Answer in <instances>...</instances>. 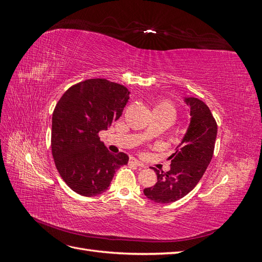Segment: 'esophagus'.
<instances>
[{"mask_svg":"<svg viewBox=\"0 0 262 262\" xmlns=\"http://www.w3.org/2000/svg\"><path fill=\"white\" fill-rule=\"evenodd\" d=\"M129 163H130V164H132V165H136V166H138V167H140V168H144V167H145V165H144L143 163H141L140 161H138L137 158H134V157H131V158H130Z\"/></svg>","mask_w":262,"mask_h":262,"instance_id":"1","label":"esophagus"}]
</instances>
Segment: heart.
I'll use <instances>...</instances> for the list:
<instances>
[{
  "label": "heart",
  "instance_id": "obj_1",
  "mask_svg": "<svg viewBox=\"0 0 262 262\" xmlns=\"http://www.w3.org/2000/svg\"><path fill=\"white\" fill-rule=\"evenodd\" d=\"M153 113L154 114H162V115H167L170 116L172 119L175 118L176 115V110L173 108V106L168 101H160L154 106L153 108Z\"/></svg>",
  "mask_w": 262,
  "mask_h": 262
}]
</instances>
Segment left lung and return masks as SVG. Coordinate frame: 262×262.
<instances>
[{
  "instance_id": "left-lung-1",
  "label": "left lung",
  "mask_w": 262,
  "mask_h": 262,
  "mask_svg": "<svg viewBox=\"0 0 262 262\" xmlns=\"http://www.w3.org/2000/svg\"><path fill=\"white\" fill-rule=\"evenodd\" d=\"M190 123L176 152L168 157L170 169L160 172L157 182L144 189V194L157 203H171L188 194L196 186L212 160L217 124L209 107L195 97H186Z\"/></svg>"
}]
</instances>
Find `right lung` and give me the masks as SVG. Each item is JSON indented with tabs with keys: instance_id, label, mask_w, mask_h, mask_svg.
<instances>
[{
	"instance_id": "1",
	"label": "right lung",
	"mask_w": 262,
	"mask_h": 262,
	"mask_svg": "<svg viewBox=\"0 0 262 262\" xmlns=\"http://www.w3.org/2000/svg\"><path fill=\"white\" fill-rule=\"evenodd\" d=\"M130 92L105 78H91L63 94L52 115L51 148L60 176L76 193L101 194L117 169L128 164L124 153L114 155L98 137L121 117Z\"/></svg>"
}]
</instances>
